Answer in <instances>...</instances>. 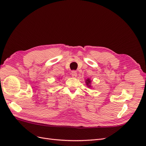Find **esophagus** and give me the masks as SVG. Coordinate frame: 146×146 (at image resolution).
<instances>
[{
    "mask_svg": "<svg viewBox=\"0 0 146 146\" xmlns=\"http://www.w3.org/2000/svg\"><path fill=\"white\" fill-rule=\"evenodd\" d=\"M71 74H72V77H77V72H76V71L73 70V71L72 72Z\"/></svg>",
    "mask_w": 146,
    "mask_h": 146,
    "instance_id": "obj_1",
    "label": "esophagus"
}]
</instances>
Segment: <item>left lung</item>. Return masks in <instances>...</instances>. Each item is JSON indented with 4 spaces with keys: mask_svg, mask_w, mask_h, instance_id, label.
Here are the masks:
<instances>
[{
    "mask_svg": "<svg viewBox=\"0 0 146 146\" xmlns=\"http://www.w3.org/2000/svg\"><path fill=\"white\" fill-rule=\"evenodd\" d=\"M86 85L87 86V87H90L91 86H90V83H91V80L90 79H87V80H86Z\"/></svg>",
    "mask_w": 146,
    "mask_h": 146,
    "instance_id": "8db88e82",
    "label": "left lung"
}]
</instances>
